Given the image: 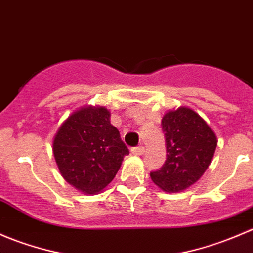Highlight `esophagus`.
Instances as JSON below:
<instances>
[{
	"mask_svg": "<svg viewBox=\"0 0 253 253\" xmlns=\"http://www.w3.org/2000/svg\"><path fill=\"white\" fill-rule=\"evenodd\" d=\"M144 150H145V148L143 147V145H138V147L132 148L131 153H132V154H134V155H142L143 153H144Z\"/></svg>",
	"mask_w": 253,
	"mask_h": 253,
	"instance_id": "34e87169",
	"label": "esophagus"
}]
</instances>
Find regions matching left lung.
Returning a JSON list of instances; mask_svg holds the SVG:
<instances>
[{
  "instance_id": "left-lung-1",
  "label": "left lung",
  "mask_w": 253,
  "mask_h": 253,
  "mask_svg": "<svg viewBox=\"0 0 253 253\" xmlns=\"http://www.w3.org/2000/svg\"><path fill=\"white\" fill-rule=\"evenodd\" d=\"M167 143V160L152 181L169 193L182 192L197 182L211 165L215 153V133L192 109L180 106L162 119Z\"/></svg>"
}]
</instances>
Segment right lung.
Instances as JSON below:
<instances>
[{"label": "right lung", "mask_w": 253, "mask_h": 253, "mask_svg": "<svg viewBox=\"0 0 253 253\" xmlns=\"http://www.w3.org/2000/svg\"><path fill=\"white\" fill-rule=\"evenodd\" d=\"M104 106H83L62 122L52 153L62 177L76 190L96 195L114 180L128 149Z\"/></svg>", "instance_id": "1"}]
</instances>
